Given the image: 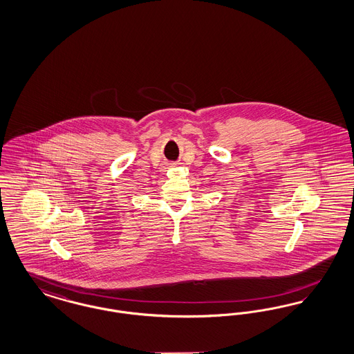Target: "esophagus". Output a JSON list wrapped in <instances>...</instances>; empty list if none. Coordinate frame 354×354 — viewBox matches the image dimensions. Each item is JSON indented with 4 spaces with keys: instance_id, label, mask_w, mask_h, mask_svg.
I'll return each instance as SVG.
<instances>
[{
    "instance_id": "esophagus-1",
    "label": "esophagus",
    "mask_w": 354,
    "mask_h": 354,
    "mask_svg": "<svg viewBox=\"0 0 354 354\" xmlns=\"http://www.w3.org/2000/svg\"><path fill=\"white\" fill-rule=\"evenodd\" d=\"M169 167H175V166H176V165H175V163H169Z\"/></svg>"
}]
</instances>
